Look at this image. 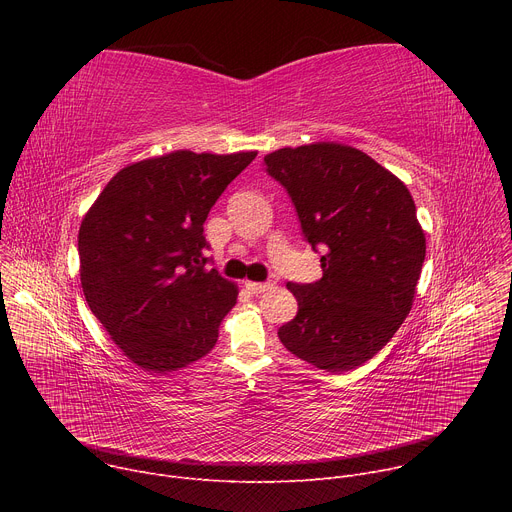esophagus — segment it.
Returning a JSON list of instances; mask_svg holds the SVG:
<instances>
[{"instance_id": "esophagus-1", "label": "esophagus", "mask_w": 512, "mask_h": 512, "mask_svg": "<svg viewBox=\"0 0 512 512\" xmlns=\"http://www.w3.org/2000/svg\"><path fill=\"white\" fill-rule=\"evenodd\" d=\"M245 287L251 291V294H263V291H269L273 287L271 281H245Z\"/></svg>"}]
</instances>
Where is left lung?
Masks as SVG:
<instances>
[{
  "mask_svg": "<svg viewBox=\"0 0 512 512\" xmlns=\"http://www.w3.org/2000/svg\"><path fill=\"white\" fill-rule=\"evenodd\" d=\"M296 206L322 277L289 281L298 316L281 344L326 373L373 358L407 318L425 259V235L407 186L371 156L342 143L283 148L263 158Z\"/></svg>",
  "mask_w": 512,
  "mask_h": 512,
  "instance_id": "1",
  "label": "left lung"
}]
</instances>
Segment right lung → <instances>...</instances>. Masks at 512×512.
<instances>
[{
  "mask_svg": "<svg viewBox=\"0 0 512 512\" xmlns=\"http://www.w3.org/2000/svg\"><path fill=\"white\" fill-rule=\"evenodd\" d=\"M257 152L178 150L117 172L79 231L87 304L137 367L172 373L208 354L237 287L208 269L204 221Z\"/></svg>",
  "mask_w": 512,
  "mask_h": 512,
  "instance_id": "obj_1",
  "label": "right lung"
}]
</instances>
